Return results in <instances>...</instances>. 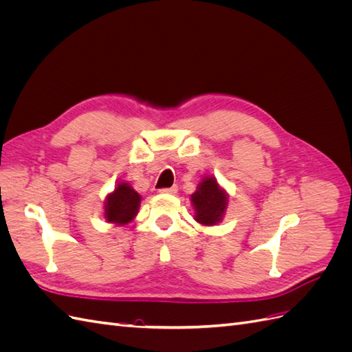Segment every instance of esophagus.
Listing matches in <instances>:
<instances>
[{
  "mask_svg": "<svg viewBox=\"0 0 352 352\" xmlns=\"http://www.w3.org/2000/svg\"><path fill=\"white\" fill-rule=\"evenodd\" d=\"M162 194H176L177 192V186H172V188H162L160 189Z\"/></svg>",
  "mask_w": 352,
  "mask_h": 352,
  "instance_id": "obj_1",
  "label": "esophagus"
}]
</instances>
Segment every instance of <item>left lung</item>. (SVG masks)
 Wrapping results in <instances>:
<instances>
[{"label": "left lung", "mask_w": 352, "mask_h": 352, "mask_svg": "<svg viewBox=\"0 0 352 352\" xmlns=\"http://www.w3.org/2000/svg\"><path fill=\"white\" fill-rule=\"evenodd\" d=\"M190 201L195 208V220L201 225L212 226L225 216L228 194L219 186L216 177L207 176L190 195Z\"/></svg>", "instance_id": "left-lung-1"}]
</instances>
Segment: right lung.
I'll list each match as a JSON object with an SVG mask.
<instances>
[{
	"mask_svg": "<svg viewBox=\"0 0 352 352\" xmlns=\"http://www.w3.org/2000/svg\"><path fill=\"white\" fill-rule=\"evenodd\" d=\"M141 195L126 182H120L104 202V216L110 223L123 226L138 214Z\"/></svg>",
	"mask_w": 352,
	"mask_h": 352,
	"instance_id": "obj_1",
	"label": "right lung"
}]
</instances>
